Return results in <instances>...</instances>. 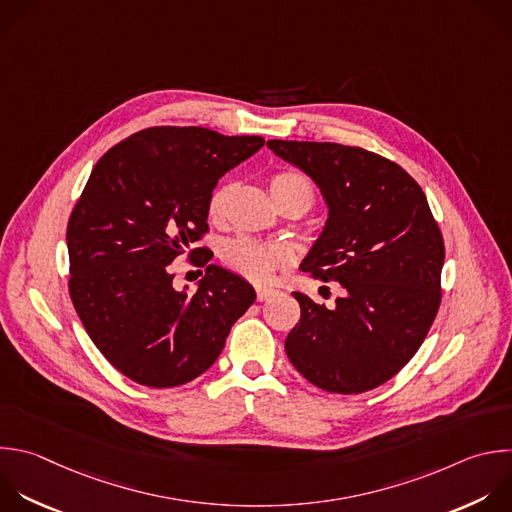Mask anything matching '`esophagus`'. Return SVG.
Masks as SVG:
<instances>
[{"label": "esophagus", "instance_id": "34e87169", "mask_svg": "<svg viewBox=\"0 0 512 512\" xmlns=\"http://www.w3.org/2000/svg\"><path fill=\"white\" fill-rule=\"evenodd\" d=\"M273 295H277L275 289H267V287H257V301H267Z\"/></svg>", "mask_w": 512, "mask_h": 512}]
</instances>
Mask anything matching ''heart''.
<instances>
[{
    "mask_svg": "<svg viewBox=\"0 0 512 512\" xmlns=\"http://www.w3.org/2000/svg\"><path fill=\"white\" fill-rule=\"evenodd\" d=\"M269 189L277 205H281L287 199H299L309 209L313 201L311 183L303 175L295 173V170H281V173H275L269 179ZM233 191L235 183H221L213 189L207 203V213L213 221H221L225 217L227 203ZM221 261L225 263V267H229L243 279L263 285L271 281L275 273L291 265L293 253L283 243H265L255 237H237L223 247Z\"/></svg>",
    "mask_w": 512,
    "mask_h": 512,
    "instance_id": "obj_1",
    "label": "heart"
}]
</instances>
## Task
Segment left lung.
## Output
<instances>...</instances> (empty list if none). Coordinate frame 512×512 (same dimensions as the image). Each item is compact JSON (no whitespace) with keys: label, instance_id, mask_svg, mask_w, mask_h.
<instances>
[{"label":"left lung","instance_id":"obj_1","mask_svg":"<svg viewBox=\"0 0 512 512\" xmlns=\"http://www.w3.org/2000/svg\"><path fill=\"white\" fill-rule=\"evenodd\" d=\"M267 146L311 177L327 205L301 269L342 285L333 307L293 291L301 319L287 358L325 392L374 390L412 360L440 307L444 241L426 195L400 164L358 146Z\"/></svg>","mask_w":512,"mask_h":512}]
</instances>
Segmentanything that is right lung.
Wrapping results in <instances>:
<instances>
[{"label":"right lung","instance_id":"right-lung-1","mask_svg":"<svg viewBox=\"0 0 512 512\" xmlns=\"http://www.w3.org/2000/svg\"><path fill=\"white\" fill-rule=\"evenodd\" d=\"M261 136L201 126H154L112 146L70 215V297L102 356L148 388L183 386L207 372L233 323L255 301L239 275L208 265L200 289L177 292L167 265L209 231L207 203L227 170L255 154Z\"/></svg>","mask_w":512,"mask_h":512}]
</instances>
